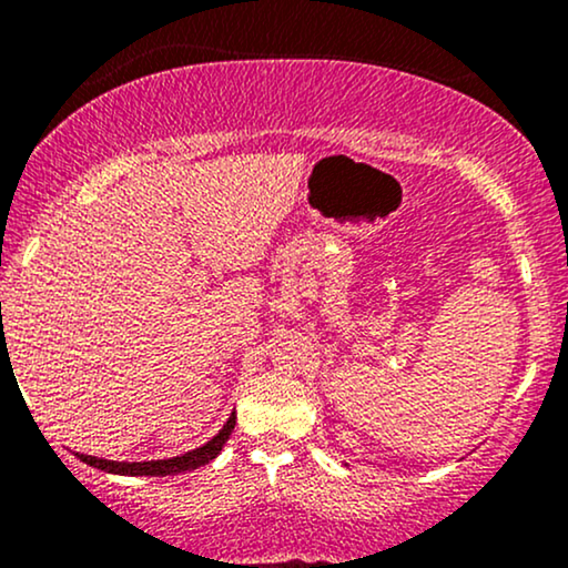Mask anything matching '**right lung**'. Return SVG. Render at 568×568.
I'll use <instances>...</instances> for the list:
<instances>
[{
	"label": "right lung",
	"instance_id": "add662e5",
	"mask_svg": "<svg viewBox=\"0 0 568 568\" xmlns=\"http://www.w3.org/2000/svg\"><path fill=\"white\" fill-rule=\"evenodd\" d=\"M234 419L237 416H230L226 425L219 429L216 438H211L205 446L194 448V452H186L181 456H171V459H154V462H112V459H98V456H88L80 454V459L84 465L98 467L103 473H114V475H158V478H165V475H179L186 470H197V467L207 465L211 459H216L224 448V443L230 440L232 429H234Z\"/></svg>",
	"mask_w": 568,
	"mask_h": 568
}]
</instances>
